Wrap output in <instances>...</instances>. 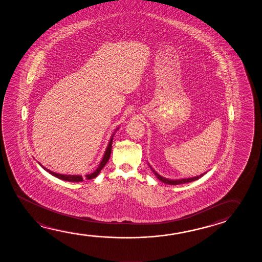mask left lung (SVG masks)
Listing matches in <instances>:
<instances>
[{
    "mask_svg": "<svg viewBox=\"0 0 262 262\" xmlns=\"http://www.w3.org/2000/svg\"><path fill=\"white\" fill-rule=\"evenodd\" d=\"M150 169L151 170L154 172V174H155L156 177L158 178L160 181L164 182L166 184H169V185H178V184H182V183L193 182V181H196V180H198L200 178L203 177L204 174L206 173H203V174H201L200 176H196V177L193 178H187V179H181V180H169V179H166V178L160 176V174H158V173L156 172L155 170L152 169L151 167Z\"/></svg>",
    "mask_w": 262,
    "mask_h": 262,
    "instance_id": "8db88e82",
    "label": "left lung"
}]
</instances>
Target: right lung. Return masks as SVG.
Returning <instances> with one entry per match:
<instances>
[{"label":"right lung","mask_w":262,"mask_h":262,"mask_svg":"<svg viewBox=\"0 0 262 262\" xmlns=\"http://www.w3.org/2000/svg\"><path fill=\"white\" fill-rule=\"evenodd\" d=\"M112 143H113V137H112L111 140H110V142H109L108 146H107L106 150H105L104 156H103V158H102V161H101V163L99 165V167H98L97 169H96L94 172L86 175V179H87V180H92V179L97 177L98 174L102 170V168L106 165L108 160L110 159V155H111ZM39 165L40 166H42L40 163ZM42 168H43L45 170H47L48 172L50 173L51 175H53L55 177L58 178V179H60V180H63V181L72 182H79L83 181V178L81 177L80 175H64V174H58V173H55L53 172V171H51V170H49V169L45 168L43 166H42Z\"/></svg>","instance_id":"obj_1"}]
</instances>
